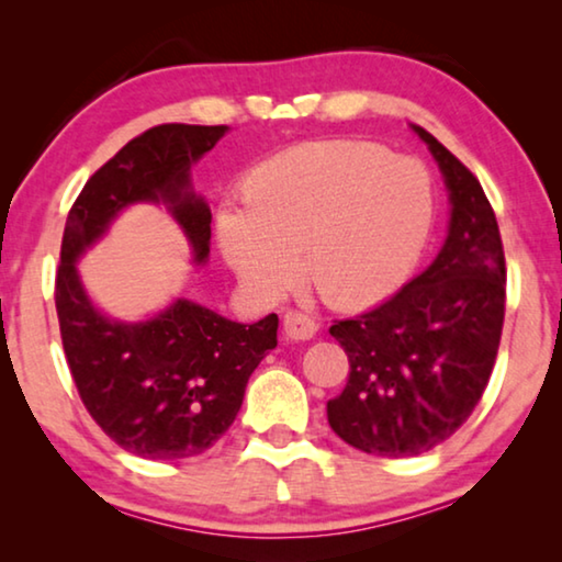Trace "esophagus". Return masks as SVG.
Returning a JSON list of instances; mask_svg holds the SVG:
<instances>
[{"label":"esophagus","mask_w":562,"mask_h":562,"mask_svg":"<svg viewBox=\"0 0 562 562\" xmlns=\"http://www.w3.org/2000/svg\"><path fill=\"white\" fill-rule=\"evenodd\" d=\"M315 330H318V323H315L311 315L297 311L284 313L282 334L288 341H307V338L315 336Z\"/></svg>","instance_id":"34e87169"}]
</instances>
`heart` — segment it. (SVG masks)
I'll return each mask as SVG.
<instances>
[{
	"label": "heart",
	"mask_w": 562,
	"mask_h": 562,
	"mask_svg": "<svg viewBox=\"0 0 562 562\" xmlns=\"http://www.w3.org/2000/svg\"><path fill=\"white\" fill-rule=\"evenodd\" d=\"M241 203L244 211H218L216 239L244 288L259 300L282 297L300 259V278L338 311L390 295L432 224L423 162L353 139L270 157L244 178Z\"/></svg>",
	"instance_id": "1"
}]
</instances>
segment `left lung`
Masks as SVG:
<instances>
[{"mask_svg": "<svg viewBox=\"0 0 562 562\" xmlns=\"http://www.w3.org/2000/svg\"><path fill=\"white\" fill-rule=\"evenodd\" d=\"M413 130L446 180V244L397 295L330 326L351 367L344 392L328 400L330 428L363 453L390 458L420 456L469 420L492 376L507 297L484 188L430 132Z\"/></svg>", "mask_w": 562, "mask_h": 562, "instance_id": "8db88e82", "label": "left lung"}]
</instances>
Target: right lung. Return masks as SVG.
I'll return each instance as SVG.
<instances>
[{
  "mask_svg": "<svg viewBox=\"0 0 562 562\" xmlns=\"http://www.w3.org/2000/svg\"><path fill=\"white\" fill-rule=\"evenodd\" d=\"M228 126L160 124L93 172L68 213L55 278L66 361L86 409L130 453L178 461L232 428L251 371L278 346V315L236 323L178 297L139 323L112 321L86 295L76 262L132 203H165L193 247L211 251V209L191 188V168Z\"/></svg>",
  "mask_w": 562,
  "mask_h": 562,
  "instance_id": "1",
  "label": "right lung"
}]
</instances>
